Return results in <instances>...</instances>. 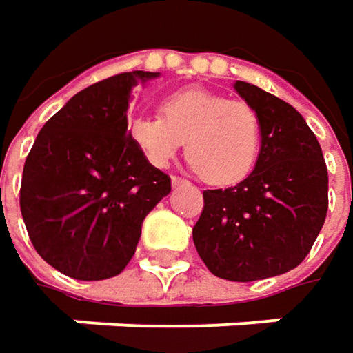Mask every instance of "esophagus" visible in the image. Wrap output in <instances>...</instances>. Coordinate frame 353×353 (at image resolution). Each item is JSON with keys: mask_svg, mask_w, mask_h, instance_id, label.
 <instances>
[{"mask_svg": "<svg viewBox=\"0 0 353 353\" xmlns=\"http://www.w3.org/2000/svg\"><path fill=\"white\" fill-rule=\"evenodd\" d=\"M170 183H172V186L186 185V181L185 179H181V176H170Z\"/></svg>", "mask_w": 353, "mask_h": 353, "instance_id": "34e87169", "label": "esophagus"}]
</instances>
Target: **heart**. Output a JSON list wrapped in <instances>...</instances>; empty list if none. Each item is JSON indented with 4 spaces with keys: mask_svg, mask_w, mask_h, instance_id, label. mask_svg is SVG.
Instances as JSON below:
<instances>
[{
    "mask_svg": "<svg viewBox=\"0 0 353 353\" xmlns=\"http://www.w3.org/2000/svg\"><path fill=\"white\" fill-rule=\"evenodd\" d=\"M129 139L157 168L168 167L186 143V157L206 183L234 185L254 168L262 125L244 101L185 89L163 101L161 117H132Z\"/></svg>",
    "mask_w": 353,
    "mask_h": 353,
    "instance_id": "1",
    "label": "heart"
}]
</instances>
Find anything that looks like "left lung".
I'll list each match as a JSON object with an SVG mask.
<instances>
[{
    "label": "left lung",
    "mask_w": 353,
    "mask_h": 353,
    "mask_svg": "<svg viewBox=\"0 0 353 353\" xmlns=\"http://www.w3.org/2000/svg\"><path fill=\"white\" fill-rule=\"evenodd\" d=\"M234 89L260 117V154L242 183L204 190L192 240L214 276L252 282L288 272L308 256L326 221L327 168L292 105L244 81Z\"/></svg>",
    "instance_id": "left-lung-1"
}]
</instances>
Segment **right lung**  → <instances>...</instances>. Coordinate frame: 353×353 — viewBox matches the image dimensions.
I'll return each mask as SVG.
<instances>
[{
	"instance_id": "right-lung-1",
	"label": "right lung",
	"mask_w": 353,
	"mask_h": 353,
	"mask_svg": "<svg viewBox=\"0 0 353 353\" xmlns=\"http://www.w3.org/2000/svg\"><path fill=\"white\" fill-rule=\"evenodd\" d=\"M159 73L131 71L79 91L43 125L29 150L19 206L33 248L75 280L125 270L145 216L170 192L129 139L127 111L137 83Z\"/></svg>"
}]
</instances>
